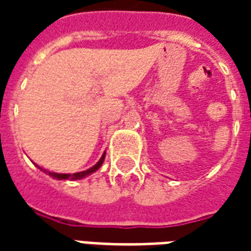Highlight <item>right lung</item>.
<instances>
[{"label":"right lung","mask_w":251,"mask_h":251,"mask_svg":"<svg viewBox=\"0 0 251 251\" xmlns=\"http://www.w3.org/2000/svg\"><path fill=\"white\" fill-rule=\"evenodd\" d=\"M104 159H105V152L102 153L101 159H100V160H99L98 163L94 165V167L90 168V169H87V171L78 172V173H73V175H62V173H54V172L45 171V169H43V168L39 167V165H36V167L39 168L40 171H43L44 173H47V175H49L50 177H53V178H56V179H80V178H83V177H86V176L91 175V173H94V172L98 171L99 168L101 167Z\"/></svg>","instance_id":"right-lung-1"}]
</instances>
